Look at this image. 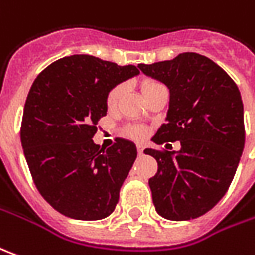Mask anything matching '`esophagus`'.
I'll list each match as a JSON object with an SVG mask.
<instances>
[{"instance_id": "obj_1", "label": "esophagus", "mask_w": 255, "mask_h": 255, "mask_svg": "<svg viewBox=\"0 0 255 255\" xmlns=\"http://www.w3.org/2000/svg\"><path fill=\"white\" fill-rule=\"evenodd\" d=\"M143 149H145V146H143V145H141V143H139V145H136V150H138V153H139V155L143 153Z\"/></svg>"}]
</instances>
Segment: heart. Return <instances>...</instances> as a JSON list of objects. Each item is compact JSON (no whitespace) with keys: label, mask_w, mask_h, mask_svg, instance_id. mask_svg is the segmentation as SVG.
Here are the masks:
<instances>
[{"label":"heart","mask_w":255,"mask_h":255,"mask_svg":"<svg viewBox=\"0 0 255 255\" xmlns=\"http://www.w3.org/2000/svg\"><path fill=\"white\" fill-rule=\"evenodd\" d=\"M157 86H160L159 82H155V81H146L142 84V93H148L152 89H155ZM124 92V86L123 85H117L114 86L112 91L107 93V98H106V105L109 109H114L119 100H120L121 95ZM123 135H126L128 138H132V139H142L145 135H146V129L141 126H128V127L123 128Z\"/></svg>","instance_id":"obj_1"}]
</instances>
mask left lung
Masks as SVG:
<instances>
[{"instance_id": "obj_1", "label": "left lung", "mask_w": 255, "mask_h": 255, "mask_svg": "<svg viewBox=\"0 0 255 255\" xmlns=\"http://www.w3.org/2000/svg\"><path fill=\"white\" fill-rule=\"evenodd\" d=\"M138 67L170 92L166 123L152 141L181 145L178 152L143 150L157 162V173L149 178L155 209L169 221L198 218L226 194L243 153L239 88L218 64L197 53Z\"/></svg>"}]
</instances>
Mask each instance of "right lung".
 I'll list each match as a JSON object with an SVG mask.
<instances>
[{
	"mask_svg": "<svg viewBox=\"0 0 255 255\" xmlns=\"http://www.w3.org/2000/svg\"><path fill=\"white\" fill-rule=\"evenodd\" d=\"M138 74L135 65L75 54L50 64L34 79L20 142L39 193L60 214L98 221L114 211L136 146L117 138L105 150L92 138L107 113V93Z\"/></svg>",
	"mask_w": 255,
	"mask_h": 255,
	"instance_id": "add662e5",
	"label": "right lung"
}]
</instances>
